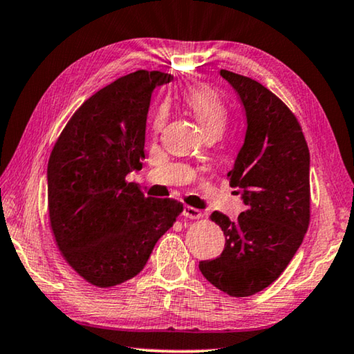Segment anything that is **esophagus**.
Wrapping results in <instances>:
<instances>
[{
    "mask_svg": "<svg viewBox=\"0 0 354 354\" xmlns=\"http://www.w3.org/2000/svg\"><path fill=\"white\" fill-rule=\"evenodd\" d=\"M183 215H184L185 218H190V220H198V218H201V217H203V212L200 211V209H196V207L184 206Z\"/></svg>",
    "mask_w": 354,
    "mask_h": 354,
    "instance_id": "obj_1",
    "label": "esophagus"
}]
</instances>
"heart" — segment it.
Returning a JSON list of instances; mask_svg holds the SVG:
<instances>
[{
    "mask_svg": "<svg viewBox=\"0 0 354 354\" xmlns=\"http://www.w3.org/2000/svg\"><path fill=\"white\" fill-rule=\"evenodd\" d=\"M184 104L198 120L203 131L207 136H221L227 123V107L214 88L207 86H194L187 88L184 93ZM162 123L164 111H159L153 122L154 129H159Z\"/></svg>",
    "mask_w": 354,
    "mask_h": 354,
    "instance_id": "b5f03b06",
    "label": "heart"
}]
</instances>
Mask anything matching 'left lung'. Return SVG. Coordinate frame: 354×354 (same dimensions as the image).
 I'll list each match as a JSON object with an SVG mask.
<instances>
[{
  "mask_svg": "<svg viewBox=\"0 0 354 354\" xmlns=\"http://www.w3.org/2000/svg\"><path fill=\"white\" fill-rule=\"evenodd\" d=\"M234 87L247 115V134L234 169L232 187L241 189L247 211L231 221L211 214L225 234V250L201 261L200 272L230 297H250L286 270L303 242L310 220L309 148L293 112L251 77L220 70Z\"/></svg>",
  "mask_w": 354,
  "mask_h": 354,
  "instance_id": "8db88e82",
  "label": "left lung"
}]
</instances>
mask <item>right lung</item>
<instances>
[{
  "mask_svg": "<svg viewBox=\"0 0 354 354\" xmlns=\"http://www.w3.org/2000/svg\"><path fill=\"white\" fill-rule=\"evenodd\" d=\"M173 76L137 70L84 101L48 160V214L57 248L87 283L113 287L145 267L183 203L142 194L127 175L145 159L151 93Z\"/></svg>",
  "mask_w": 354,
  "mask_h": 354,
  "instance_id": "1",
  "label": "right lung"
}]
</instances>
